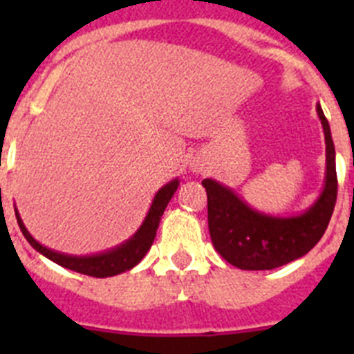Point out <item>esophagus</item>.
I'll return each mask as SVG.
<instances>
[{"instance_id": "esophagus-1", "label": "esophagus", "mask_w": 354, "mask_h": 354, "mask_svg": "<svg viewBox=\"0 0 354 354\" xmlns=\"http://www.w3.org/2000/svg\"><path fill=\"white\" fill-rule=\"evenodd\" d=\"M193 168H195V167H193Z\"/></svg>"}]
</instances>
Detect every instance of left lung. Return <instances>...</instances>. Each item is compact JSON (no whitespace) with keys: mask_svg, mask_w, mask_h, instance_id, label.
<instances>
[{"mask_svg":"<svg viewBox=\"0 0 354 354\" xmlns=\"http://www.w3.org/2000/svg\"><path fill=\"white\" fill-rule=\"evenodd\" d=\"M326 142V179L319 198L308 211L290 218L253 211L236 193L212 179H204L207 192L209 234L216 252L239 270H274L303 257L323 237L337 202L335 147L330 124L317 104Z\"/></svg>","mask_w":354,"mask_h":354,"instance_id":"8db88e82","label":"left lung"}]
</instances>
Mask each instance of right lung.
<instances>
[{
    "mask_svg": "<svg viewBox=\"0 0 354 354\" xmlns=\"http://www.w3.org/2000/svg\"><path fill=\"white\" fill-rule=\"evenodd\" d=\"M177 186H179V180L174 179L171 183H168L167 186H162L161 189L156 193L145 221H143L142 227L138 228V232L134 234L131 239H127L126 243H122L117 248L108 250V252L104 253H97V255H88V257L65 255V253L46 248V246L40 245L39 241H35L31 237V234L26 230V227H24L23 220H21V216H19L17 211H15V218H17L21 232L24 234L28 243H30L37 252L42 253L44 257L51 259L53 262L64 266L67 270L76 271V273L81 274H88V277H115V274H120L124 273V271H129L131 268H134V266L138 264V262L145 257V253L149 252L152 243H154L156 230H158L159 227L162 212L167 209L168 202L171 200L174 193L177 192Z\"/></svg>",
    "mask_w": 354,
    "mask_h": 354,
    "instance_id": "obj_1",
    "label": "right lung"
}]
</instances>
